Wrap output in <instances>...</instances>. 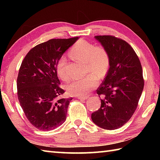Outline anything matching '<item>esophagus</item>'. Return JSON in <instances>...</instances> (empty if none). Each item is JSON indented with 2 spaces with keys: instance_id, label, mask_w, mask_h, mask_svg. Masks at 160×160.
I'll return each mask as SVG.
<instances>
[{
  "instance_id": "esophagus-1",
  "label": "esophagus",
  "mask_w": 160,
  "mask_h": 160,
  "mask_svg": "<svg viewBox=\"0 0 160 160\" xmlns=\"http://www.w3.org/2000/svg\"><path fill=\"white\" fill-rule=\"evenodd\" d=\"M78 98L79 99H80V100H85V99H87L88 98V97H83V96H79V97H78Z\"/></svg>"
}]
</instances>
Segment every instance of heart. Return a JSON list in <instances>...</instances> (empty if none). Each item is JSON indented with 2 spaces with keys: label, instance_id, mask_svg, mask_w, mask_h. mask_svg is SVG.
Here are the masks:
<instances>
[{
  "label": "heart",
  "instance_id": "b5f03b06",
  "mask_svg": "<svg viewBox=\"0 0 160 160\" xmlns=\"http://www.w3.org/2000/svg\"><path fill=\"white\" fill-rule=\"evenodd\" d=\"M69 55L78 61L86 65V73L90 74L82 80H75L67 85L66 90L70 95L84 96L92 90L98 84V79L106 77L111 66V57L109 51L104 47L97 46L93 43L80 40L70 48ZM66 58H59L56 63V72L63 81H68L66 74Z\"/></svg>",
  "mask_w": 160,
  "mask_h": 160
}]
</instances>
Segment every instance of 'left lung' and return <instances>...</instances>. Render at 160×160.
I'll return each instance as SVG.
<instances>
[{"mask_svg": "<svg viewBox=\"0 0 160 160\" xmlns=\"http://www.w3.org/2000/svg\"><path fill=\"white\" fill-rule=\"evenodd\" d=\"M94 38L109 51L111 66L97 90L102 96L101 107L91 118L100 128L117 129L128 122L138 107L144 88L142 66L133 48L124 40L110 35Z\"/></svg>", "mask_w": 160, "mask_h": 160, "instance_id": "8db88e82", "label": "left lung"}]
</instances>
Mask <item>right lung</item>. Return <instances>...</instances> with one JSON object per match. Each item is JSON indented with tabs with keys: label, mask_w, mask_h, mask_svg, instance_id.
<instances>
[{
	"label": "right lung",
	"mask_w": 160,
	"mask_h": 160,
	"mask_svg": "<svg viewBox=\"0 0 160 160\" xmlns=\"http://www.w3.org/2000/svg\"><path fill=\"white\" fill-rule=\"evenodd\" d=\"M78 37L53 39L32 48L22 62L17 79L18 97L29 122L40 131L63 124L72 98L62 97L56 63Z\"/></svg>",
	"instance_id": "right-lung-1"
}]
</instances>
